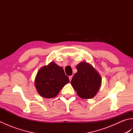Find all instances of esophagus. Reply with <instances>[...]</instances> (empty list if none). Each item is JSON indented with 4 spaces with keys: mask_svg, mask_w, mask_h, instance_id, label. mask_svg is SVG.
I'll use <instances>...</instances> for the list:
<instances>
[{
    "mask_svg": "<svg viewBox=\"0 0 133 133\" xmlns=\"http://www.w3.org/2000/svg\"><path fill=\"white\" fill-rule=\"evenodd\" d=\"M72 76L71 75V76H69V79H70V81H71V79H72Z\"/></svg>",
    "mask_w": 133,
    "mask_h": 133,
    "instance_id": "obj_1",
    "label": "esophagus"
}]
</instances>
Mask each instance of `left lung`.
I'll list each match as a JSON object with an SVG mask.
<instances>
[{"instance_id": "8db88e82", "label": "left lung", "mask_w": 133, "mask_h": 133, "mask_svg": "<svg viewBox=\"0 0 133 133\" xmlns=\"http://www.w3.org/2000/svg\"><path fill=\"white\" fill-rule=\"evenodd\" d=\"M77 72L72 77L71 84L78 95L82 99L92 98L99 89L102 79L91 64L81 62L77 66Z\"/></svg>"}]
</instances>
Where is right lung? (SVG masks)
I'll return each instance as SVG.
<instances>
[{
  "label": "right lung",
  "instance_id": "obj_1",
  "mask_svg": "<svg viewBox=\"0 0 133 133\" xmlns=\"http://www.w3.org/2000/svg\"><path fill=\"white\" fill-rule=\"evenodd\" d=\"M69 82L63 68L52 62L39 70L35 78V86L41 97L51 98L56 97Z\"/></svg>",
  "mask_w": 133,
  "mask_h": 133
}]
</instances>
